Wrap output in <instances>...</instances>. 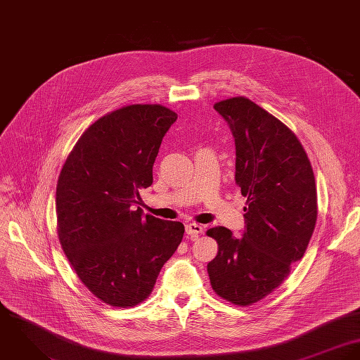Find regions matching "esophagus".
<instances>
[{
    "label": "esophagus",
    "instance_id": "obj_1",
    "mask_svg": "<svg viewBox=\"0 0 360 360\" xmlns=\"http://www.w3.org/2000/svg\"><path fill=\"white\" fill-rule=\"evenodd\" d=\"M185 231H186V233L191 236V238H198L199 235L202 233V231H204V228L199 225V224H188L186 226H185Z\"/></svg>",
    "mask_w": 360,
    "mask_h": 360
}]
</instances>
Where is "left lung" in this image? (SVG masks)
I'll return each mask as SVG.
<instances>
[{"label": "left lung", "mask_w": 360, "mask_h": 360, "mask_svg": "<svg viewBox=\"0 0 360 360\" xmlns=\"http://www.w3.org/2000/svg\"><path fill=\"white\" fill-rule=\"evenodd\" d=\"M214 109L233 132L235 179L247 201L241 239L222 226L207 231L218 243L207 272L217 295L248 307L274 292L304 257L318 219L315 175L297 135L248 98Z\"/></svg>", "instance_id": "8db88e82"}]
</instances>
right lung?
I'll return each instance as SVG.
<instances>
[{"label":"right lung","mask_w":360,"mask_h":360,"mask_svg":"<svg viewBox=\"0 0 360 360\" xmlns=\"http://www.w3.org/2000/svg\"><path fill=\"white\" fill-rule=\"evenodd\" d=\"M176 117L161 105L113 110L82 132L59 174L60 245L82 284L110 307L143 302L184 238L181 222L132 208L153 182L162 136Z\"/></svg>","instance_id":"right-lung-1"}]
</instances>
